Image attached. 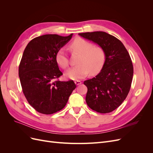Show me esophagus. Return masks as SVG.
<instances>
[{
  "label": "esophagus",
  "mask_w": 153,
  "mask_h": 153,
  "mask_svg": "<svg viewBox=\"0 0 153 153\" xmlns=\"http://www.w3.org/2000/svg\"><path fill=\"white\" fill-rule=\"evenodd\" d=\"M75 84L76 85H80V84H82V82L80 81V80H76V81H75Z\"/></svg>",
  "instance_id": "esophagus-1"
}]
</instances>
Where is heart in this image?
Returning a JSON list of instances; mask_svg holds the SVG:
<instances>
[{"label":"heart","instance_id":"b5f03b06","mask_svg":"<svg viewBox=\"0 0 153 153\" xmlns=\"http://www.w3.org/2000/svg\"><path fill=\"white\" fill-rule=\"evenodd\" d=\"M71 52L80 55L77 64L65 73V76L76 80L86 76L88 73L96 75L103 68L106 61V53L103 48L96 47L92 43L84 39H75L69 45ZM58 65L66 69L69 66V59L66 51L61 48L55 55Z\"/></svg>","mask_w":153,"mask_h":153}]
</instances>
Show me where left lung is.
Here are the masks:
<instances>
[{"label":"left lung","mask_w":153,"mask_h":153,"mask_svg":"<svg viewBox=\"0 0 153 153\" xmlns=\"http://www.w3.org/2000/svg\"><path fill=\"white\" fill-rule=\"evenodd\" d=\"M103 48L106 61L101 71L95 77L84 81L87 87L85 101L96 112H112L122 104L130 90L133 66L124 45L114 36L102 31L78 34Z\"/></svg>","instance_id":"8db88e82"}]
</instances>
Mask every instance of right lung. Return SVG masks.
<instances>
[{"mask_svg":"<svg viewBox=\"0 0 153 153\" xmlns=\"http://www.w3.org/2000/svg\"><path fill=\"white\" fill-rule=\"evenodd\" d=\"M45 34L32 39L23 53L18 69L21 85L28 103L37 112L52 114L66 106L76 88L73 80L61 82L55 60L57 52L72 38Z\"/></svg>","mask_w":153,"mask_h":153,"instance_id":"obj_1","label":"right lung"}]
</instances>
